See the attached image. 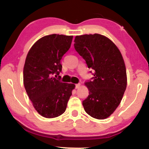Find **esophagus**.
Returning <instances> with one entry per match:
<instances>
[{"label": "esophagus", "mask_w": 149, "mask_h": 149, "mask_svg": "<svg viewBox=\"0 0 149 149\" xmlns=\"http://www.w3.org/2000/svg\"><path fill=\"white\" fill-rule=\"evenodd\" d=\"M80 86H81V84H75V88H79V87H80Z\"/></svg>", "instance_id": "1"}]
</instances>
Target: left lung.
Here are the masks:
<instances>
[{"label":"left lung","mask_w":149,"mask_h":149,"mask_svg":"<svg viewBox=\"0 0 149 149\" xmlns=\"http://www.w3.org/2000/svg\"><path fill=\"white\" fill-rule=\"evenodd\" d=\"M74 42L75 51L94 70L93 80L85 83L89 95L83 100L84 109L94 118H107L120 104L126 89L123 56L110 39L98 33L76 36Z\"/></svg>","instance_id":"left-lung-1"}]
</instances>
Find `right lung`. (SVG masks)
<instances>
[{"mask_svg":"<svg viewBox=\"0 0 149 149\" xmlns=\"http://www.w3.org/2000/svg\"><path fill=\"white\" fill-rule=\"evenodd\" d=\"M72 39L73 36H45L33 44L27 54L25 89L35 109L46 118H54L65 111L75 88L74 84L61 82L53 77L61 72V59L70 49Z\"/></svg>","mask_w":149,"mask_h":149,"instance_id":"obj_1","label":"right lung"}]
</instances>
